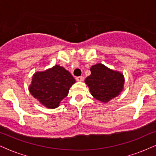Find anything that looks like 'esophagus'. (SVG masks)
<instances>
[{
  "mask_svg": "<svg viewBox=\"0 0 156 156\" xmlns=\"http://www.w3.org/2000/svg\"><path fill=\"white\" fill-rule=\"evenodd\" d=\"M76 79L77 81H78V82H81V81H83V80L84 78H83V76H79V77H77V78H76Z\"/></svg>",
  "mask_w": 156,
  "mask_h": 156,
  "instance_id": "obj_1",
  "label": "esophagus"
}]
</instances>
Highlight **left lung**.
<instances>
[{"instance_id": "1", "label": "left lung", "mask_w": 156, "mask_h": 156, "mask_svg": "<svg viewBox=\"0 0 156 156\" xmlns=\"http://www.w3.org/2000/svg\"><path fill=\"white\" fill-rule=\"evenodd\" d=\"M90 71L91 75L84 81L96 100L106 103L122 92L125 78L122 73L101 63L92 66Z\"/></svg>"}]
</instances>
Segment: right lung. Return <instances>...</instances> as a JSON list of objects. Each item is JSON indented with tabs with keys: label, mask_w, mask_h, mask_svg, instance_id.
<instances>
[{
	"label": "right lung",
	"mask_w": 156,
	"mask_h": 156,
	"mask_svg": "<svg viewBox=\"0 0 156 156\" xmlns=\"http://www.w3.org/2000/svg\"><path fill=\"white\" fill-rule=\"evenodd\" d=\"M76 83L71 73L65 68L55 65L44 71L36 72L28 89L41 105L49 109L59 106L69 89Z\"/></svg>",
	"instance_id": "obj_1"
}]
</instances>
